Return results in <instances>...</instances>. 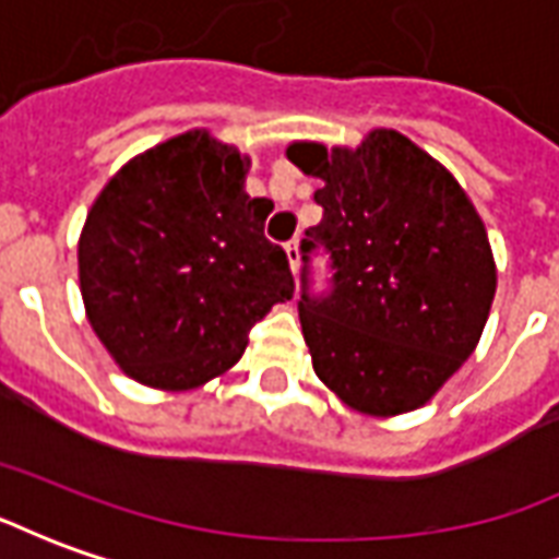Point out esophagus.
Instances as JSON below:
<instances>
[{
	"mask_svg": "<svg viewBox=\"0 0 559 559\" xmlns=\"http://www.w3.org/2000/svg\"><path fill=\"white\" fill-rule=\"evenodd\" d=\"M284 251H287V263H290L293 275H296V269H299V242L293 239V242L284 245Z\"/></svg>",
	"mask_w": 559,
	"mask_h": 559,
	"instance_id": "1",
	"label": "esophagus"
}]
</instances>
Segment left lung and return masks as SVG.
<instances>
[{"label": "left lung", "instance_id": "1", "mask_svg": "<svg viewBox=\"0 0 559 559\" xmlns=\"http://www.w3.org/2000/svg\"><path fill=\"white\" fill-rule=\"evenodd\" d=\"M287 158L323 182L302 251L332 254V296L299 302L317 377L365 416L411 413L476 350L497 290L491 242L467 191L392 128L356 148L296 140Z\"/></svg>", "mask_w": 559, "mask_h": 559}]
</instances>
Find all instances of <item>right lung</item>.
<instances>
[{"label": "right lung", "instance_id": "1", "mask_svg": "<svg viewBox=\"0 0 559 559\" xmlns=\"http://www.w3.org/2000/svg\"><path fill=\"white\" fill-rule=\"evenodd\" d=\"M251 158L206 128L140 152L95 197L78 242L95 335L143 386L182 392L239 362L248 332L293 299L272 200L248 197Z\"/></svg>", "mask_w": 559, "mask_h": 559}]
</instances>
